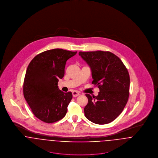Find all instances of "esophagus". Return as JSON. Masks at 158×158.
Wrapping results in <instances>:
<instances>
[{
	"mask_svg": "<svg viewBox=\"0 0 158 158\" xmlns=\"http://www.w3.org/2000/svg\"><path fill=\"white\" fill-rule=\"evenodd\" d=\"M72 95H73V97H77L80 95V93L78 92V91H76V90H73L72 92Z\"/></svg>",
	"mask_w": 158,
	"mask_h": 158,
	"instance_id": "esophagus-1",
	"label": "esophagus"
}]
</instances>
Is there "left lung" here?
<instances>
[{
	"label": "left lung",
	"instance_id": "obj_1",
	"mask_svg": "<svg viewBox=\"0 0 158 158\" xmlns=\"http://www.w3.org/2000/svg\"><path fill=\"white\" fill-rule=\"evenodd\" d=\"M79 55L90 66L92 84L100 89L97 96L86 94L88 103L85 115L94 123H109L121 114L128 102V71L121 60L110 52H80Z\"/></svg>",
	"mask_w": 158,
	"mask_h": 158
}]
</instances>
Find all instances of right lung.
<instances>
[{
    "mask_svg": "<svg viewBox=\"0 0 158 158\" xmlns=\"http://www.w3.org/2000/svg\"><path fill=\"white\" fill-rule=\"evenodd\" d=\"M77 52L55 48L37 55L27 69L23 93L32 113L41 121L50 123L63 118L72 98L71 92L58 86L64 75L67 60Z\"/></svg>",
    "mask_w": 158,
    "mask_h": 158,
    "instance_id": "obj_1",
    "label": "right lung"
}]
</instances>
